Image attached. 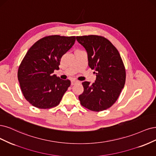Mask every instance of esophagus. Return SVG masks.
I'll list each match as a JSON object with an SVG mask.
<instances>
[{"label": "esophagus", "mask_w": 156, "mask_h": 156, "mask_svg": "<svg viewBox=\"0 0 156 156\" xmlns=\"http://www.w3.org/2000/svg\"><path fill=\"white\" fill-rule=\"evenodd\" d=\"M78 82L77 81H76V80H71V85H74L75 83H76Z\"/></svg>", "instance_id": "1"}]
</instances>
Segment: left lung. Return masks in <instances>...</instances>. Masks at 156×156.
<instances>
[{
    "label": "left lung",
    "mask_w": 156,
    "mask_h": 156,
    "mask_svg": "<svg viewBox=\"0 0 156 156\" xmlns=\"http://www.w3.org/2000/svg\"><path fill=\"white\" fill-rule=\"evenodd\" d=\"M76 40L86 51L89 67L94 70L97 76L93 84L82 83L80 103L91 111H103L116 102L124 88L126 71L122 60L117 49L102 36H77Z\"/></svg>",
    "instance_id": "obj_1"
}]
</instances>
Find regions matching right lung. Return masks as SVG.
Instances as JSON below:
<instances>
[{
	"label": "right lung",
	"instance_id": "obj_1",
	"mask_svg": "<svg viewBox=\"0 0 156 156\" xmlns=\"http://www.w3.org/2000/svg\"><path fill=\"white\" fill-rule=\"evenodd\" d=\"M76 37L58 35L35 43L25 55L18 70V80L24 98L34 106L49 109L58 105L71 85L53 74L61 58L74 44Z\"/></svg>",
	"mask_w": 156,
	"mask_h": 156
}]
</instances>
